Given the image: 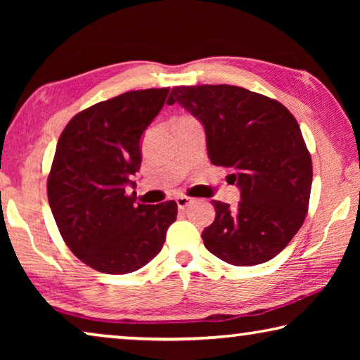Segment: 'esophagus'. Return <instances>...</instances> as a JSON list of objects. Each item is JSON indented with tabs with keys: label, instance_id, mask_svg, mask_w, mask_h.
<instances>
[{
	"label": "esophagus",
	"instance_id": "1",
	"mask_svg": "<svg viewBox=\"0 0 360 360\" xmlns=\"http://www.w3.org/2000/svg\"><path fill=\"white\" fill-rule=\"evenodd\" d=\"M176 203H178V208H179V210H186L187 206L192 203V198L186 197V195H181V197L176 198Z\"/></svg>",
	"mask_w": 360,
	"mask_h": 360
}]
</instances>
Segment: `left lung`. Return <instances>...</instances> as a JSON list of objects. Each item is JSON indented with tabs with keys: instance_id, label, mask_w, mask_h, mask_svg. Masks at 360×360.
Wrapping results in <instances>:
<instances>
[{
	"instance_id": "obj_1",
	"label": "left lung",
	"mask_w": 360,
	"mask_h": 360,
	"mask_svg": "<svg viewBox=\"0 0 360 360\" xmlns=\"http://www.w3.org/2000/svg\"><path fill=\"white\" fill-rule=\"evenodd\" d=\"M168 105L202 122L212 165L230 169L238 206L212 200L216 219L202 233L206 249L227 264L268 262L300 230L311 192V157L300 127L276 100L236 85L173 87Z\"/></svg>"
}]
</instances>
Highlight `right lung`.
<instances>
[{
	"instance_id": "1",
	"label": "right lung",
	"mask_w": 360,
	"mask_h": 360,
	"mask_svg": "<svg viewBox=\"0 0 360 360\" xmlns=\"http://www.w3.org/2000/svg\"><path fill=\"white\" fill-rule=\"evenodd\" d=\"M169 89L125 92L72 117L57 143L47 197L66 246L108 275L136 271L162 251L178 205H136L130 176L141 167V136Z\"/></svg>"
}]
</instances>
